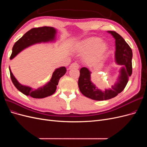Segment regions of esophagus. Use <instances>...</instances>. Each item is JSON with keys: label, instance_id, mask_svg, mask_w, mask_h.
<instances>
[{"label": "esophagus", "instance_id": "34e87169", "mask_svg": "<svg viewBox=\"0 0 147 147\" xmlns=\"http://www.w3.org/2000/svg\"><path fill=\"white\" fill-rule=\"evenodd\" d=\"M79 69V65L77 63H74L71 64L69 67V69Z\"/></svg>", "mask_w": 147, "mask_h": 147}]
</instances>
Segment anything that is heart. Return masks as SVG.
<instances>
[{
	"label": "heart",
	"mask_w": 147,
	"mask_h": 147,
	"mask_svg": "<svg viewBox=\"0 0 147 147\" xmlns=\"http://www.w3.org/2000/svg\"><path fill=\"white\" fill-rule=\"evenodd\" d=\"M77 52L83 54L84 59L88 64H96L102 59L108 50V45L100 37H89L82 40L75 47Z\"/></svg>",
	"instance_id": "1"
}]
</instances>
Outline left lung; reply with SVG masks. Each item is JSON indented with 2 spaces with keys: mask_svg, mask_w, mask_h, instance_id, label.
I'll list each match as a JSON object with an SVG mask.
<instances>
[{
  "mask_svg": "<svg viewBox=\"0 0 147 147\" xmlns=\"http://www.w3.org/2000/svg\"><path fill=\"white\" fill-rule=\"evenodd\" d=\"M115 39V59L119 65H124L119 71L120 75L117 82L112 88L102 91L97 89L91 81V72L86 67H82L80 70L78 87L82 94L88 98L96 100H104L112 99L122 92L128 82V77L132 75V51L131 47L124 38L113 30L108 31Z\"/></svg>",
  "mask_w": 147,
  "mask_h": 147,
  "instance_id": "1",
  "label": "left lung"
}]
</instances>
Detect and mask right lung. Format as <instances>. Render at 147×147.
<instances>
[{"mask_svg":"<svg viewBox=\"0 0 147 147\" xmlns=\"http://www.w3.org/2000/svg\"><path fill=\"white\" fill-rule=\"evenodd\" d=\"M56 33V30L55 28L47 26L31 29L15 43L12 48V53L10 59H12L20 51L34 44L53 41L55 38ZM9 69L11 80L17 90L26 96H29L33 98L37 99L44 98L54 94L60 78L65 75L67 71L65 67H61L56 69L52 75L50 81L43 86L38 88L36 90L29 86L22 85L13 75L10 68Z\"/></svg>","mask_w":147,"mask_h":147,"instance_id":"1","label":"right lung"}]
</instances>
